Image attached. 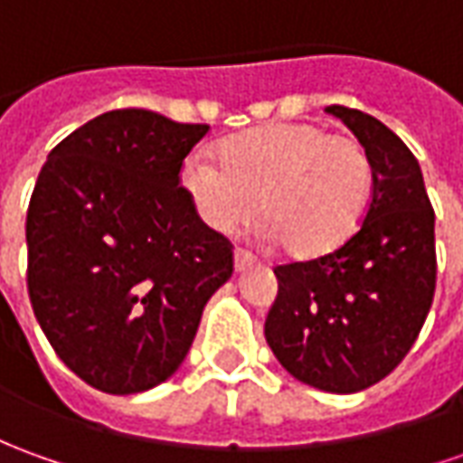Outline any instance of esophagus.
<instances>
[{"label":"esophagus","mask_w":463,"mask_h":463,"mask_svg":"<svg viewBox=\"0 0 463 463\" xmlns=\"http://www.w3.org/2000/svg\"><path fill=\"white\" fill-rule=\"evenodd\" d=\"M256 263V256L253 253H248L243 248H235V271H245V269H250Z\"/></svg>","instance_id":"obj_1"}]
</instances>
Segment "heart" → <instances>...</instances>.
Masks as SVG:
<instances>
[{
    "mask_svg": "<svg viewBox=\"0 0 463 463\" xmlns=\"http://www.w3.org/2000/svg\"><path fill=\"white\" fill-rule=\"evenodd\" d=\"M182 184L213 231L232 232L258 215L288 256L319 258L357 232L373 190L364 146L317 124H271L222 141L220 165L184 162Z\"/></svg>",
    "mask_w": 463,
    "mask_h": 463,
    "instance_id": "b5f03b06",
    "label": "heart"
}]
</instances>
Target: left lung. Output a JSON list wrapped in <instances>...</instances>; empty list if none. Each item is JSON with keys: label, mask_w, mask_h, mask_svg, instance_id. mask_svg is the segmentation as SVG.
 I'll return each instance as SVG.
<instances>
[{"label": "left lung", "mask_w": 463, "mask_h": 463, "mask_svg": "<svg viewBox=\"0 0 463 463\" xmlns=\"http://www.w3.org/2000/svg\"><path fill=\"white\" fill-rule=\"evenodd\" d=\"M364 146L373 192L357 232L326 256L276 266L266 342L291 375L357 392L411 352L436 291L433 207L413 152L370 113L326 106Z\"/></svg>", "instance_id": "obj_1"}]
</instances>
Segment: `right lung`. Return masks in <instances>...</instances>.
Segmentation results:
<instances>
[{
    "mask_svg": "<svg viewBox=\"0 0 463 463\" xmlns=\"http://www.w3.org/2000/svg\"><path fill=\"white\" fill-rule=\"evenodd\" d=\"M207 131L118 109L75 128L40 169L27 291L52 350L90 388L131 395L175 375L232 276V243L179 179Z\"/></svg>",
    "mask_w": 463,
    "mask_h": 463,
    "instance_id": "obj_1",
    "label": "right lung"
}]
</instances>
